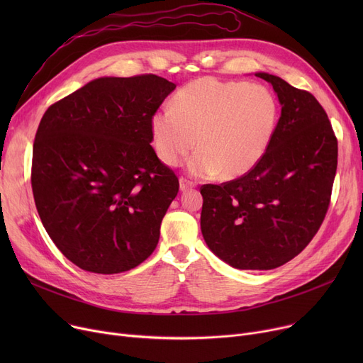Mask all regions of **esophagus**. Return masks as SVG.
Wrapping results in <instances>:
<instances>
[{
  "label": "esophagus",
  "mask_w": 363,
  "mask_h": 363,
  "mask_svg": "<svg viewBox=\"0 0 363 363\" xmlns=\"http://www.w3.org/2000/svg\"><path fill=\"white\" fill-rule=\"evenodd\" d=\"M194 186H196V184L193 181H188L186 178L179 179V189H181V191H186V189L194 188Z\"/></svg>",
  "instance_id": "esophagus-1"
}]
</instances>
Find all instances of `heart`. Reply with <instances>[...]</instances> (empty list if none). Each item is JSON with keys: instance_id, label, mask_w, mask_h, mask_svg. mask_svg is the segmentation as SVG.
Returning a JSON list of instances; mask_svg holds the SVG:
<instances>
[{"instance_id": "heart-1", "label": "heart", "mask_w": 363, "mask_h": 363, "mask_svg": "<svg viewBox=\"0 0 363 363\" xmlns=\"http://www.w3.org/2000/svg\"><path fill=\"white\" fill-rule=\"evenodd\" d=\"M279 118L275 94L262 84L200 78L182 86L172 108L150 119L152 147L166 166H178L196 145L188 170L196 177L235 179L268 151Z\"/></svg>"}]
</instances>
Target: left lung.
I'll list each match as a JSON object with an SVG mask.
<instances>
[{
	"label": "left lung",
	"mask_w": 363,
	"mask_h": 363,
	"mask_svg": "<svg viewBox=\"0 0 363 363\" xmlns=\"http://www.w3.org/2000/svg\"><path fill=\"white\" fill-rule=\"evenodd\" d=\"M278 95L272 143L249 174L201 186V234L233 268L269 271L306 247L325 219L338 147L325 110L308 91L259 72Z\"/></svg>",
	"instance_id": "8db88e82"
}]
</instances>
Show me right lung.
Returning a JSON list of instances; mask_svg holds the SVG:
<instances>
[{
    "mask_svg": "<svg viewBox=\"0 0 363 363\" xmlns=\"http://www.w3.org/2000/svg\"><path fill=\"white\" fill-rule=\"evenodd\" d=\"M175 88L151 73L99 78L44 113L33 199L57 249L81 269L119 274L155 252L179 181L150 145V119Z\"/></svg>",
    "mask_w": 363,
    "mask_h": 363,
    "instance_id": "1",
    "label": "right lung"
}]
</instances>
